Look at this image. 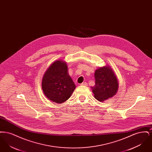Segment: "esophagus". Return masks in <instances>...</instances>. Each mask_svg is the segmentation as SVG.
Masks as SVG:
<instances>
[{"instance_id":"obj_1","label":"esophagus","mask_w":152,"mask_h":152,"mask_svg":"<svg viewBox=\"0 0 152 152\" xmlns=\"http://www.w3.org/2000/svg\"><path fill=\"white\" fill-rule=\"evenodd\" d=\"M81 86H87V83L86 82L83 83H81Z\"/></svg>"}]
</instances>
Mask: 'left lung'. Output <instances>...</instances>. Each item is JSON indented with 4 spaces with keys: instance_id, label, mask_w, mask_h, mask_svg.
I'll return each mask as SVG.
<instances>
[{
    "instance_id": "left-lung-1",
    "label": "left lung",
    "mask_w": 152,
    "mask_h": 152,
    "mask_svg": "<svg viewBox=\"0 0 152 152\" xmlns=\"http://www.w3.org/2000/svg\"><path fill=\"white\" fill-rule=\"evenodd\" d=\"M94 78L95 86L91 89L96 100L104 102L116 95L118 83L110 66L106 65L97 68L94 72Z\"/></svg>"
}]
</instances>
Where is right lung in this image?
Masks as SVG:
<instances>
[{
  "label": "right lung",
  "instance_id": "add662e5",
  "mask_svg": "<svg viewBox=\"0 0 152 152\" xmlns=\"http://www.w3.org/2000/svg\"><path fill=\"white\" fill-rule=\"evenodd\" d=\"M42 88L44 94L53 102L61 104L71 97L76 86L65 61L58 60L48 67L44 74Z\"/></svg>",
  "mask_w": 152,
  "mask_h": 152
}]
</instances>
